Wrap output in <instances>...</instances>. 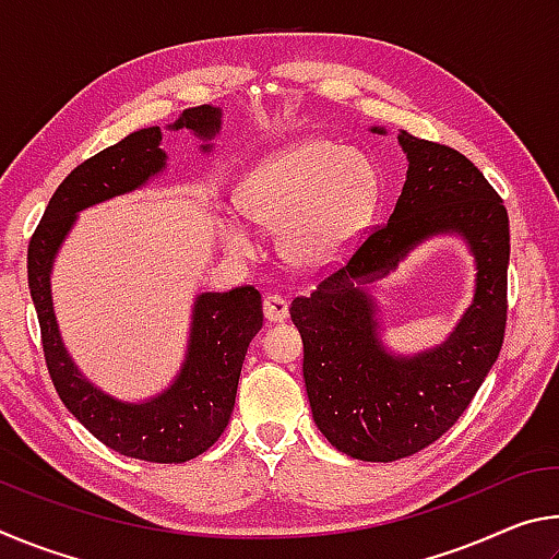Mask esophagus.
I'll return each mask as SVG.
<instances>
[{"instance_id":"obj_1","label":"esophagus","mask_w":559,"mask_h":559,"mask_svg":"<svg viewBox=\"0 0 559 559\" xmlns=\"http://www.w3.org/2000/svg\"><path fill=\"white\" fill-rule=\"evenodd\" d=\"M263 316H266L271 323H283V320L288 318V300L278 296V293L263 296Z\"/></svg>"}]
</instances>
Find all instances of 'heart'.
Listing matches in <instances>:
<instances>
[{
  "label": "heart",
  "mask_w": 559,
  "mask_h": 559,
  "mask_svg": "<svg viewBox=\"0 0 559 559\" xmlns=\"http://www.w3.org/2000/svg\"><path fill=\"white\" fill-rule=\"evenodd\" d=\"M380 173L370 155L333 140H302L246 173L236 189L251 222L281 226V251L298 266H325L357 241L374 212ZM226 249L251 251L246 226L222 216Z\"/></svg>",
  "instance_id": "heart-1"
}]
</instances>
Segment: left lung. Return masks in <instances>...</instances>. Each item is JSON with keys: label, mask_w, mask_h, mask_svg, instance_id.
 <instances>
[{"label": "left lung", "mask_w": 559, "mask_h": 559, "mask_svg": "<svg viewBox=\"0 0 559 559\" xmlns=\"http://www.w3.org/2000/svg\"><path fill=\"white\" fill-rule=\"evenodd\" d=\"M384 132V128H372ZM409 159L390 222L290 302L302 337V377L323 437L359 461L406 459L441 439L468 409L498 359L508 318L510 224L484 173L449 145L400 132ZM459 233L477 259V293L454 333L427 354H390L364 286L414 245Z\"/></svg>", "instance_id": "8db88e82"}]
</instances>
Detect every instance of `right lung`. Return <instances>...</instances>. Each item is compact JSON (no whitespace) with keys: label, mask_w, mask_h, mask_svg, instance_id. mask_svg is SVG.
<instances>
[{"label":"right lung","mask_w":559,"mask_h":559,"mask_svg":"<svg viewBox=\"0 0 559 559\" xmlns=\"http://www.w3.org/2000/svg\"><path fill=\"white\" fill-rule=\"evenodd\" d=\"M182 128L200 140H212L222 128V110L214 106L187 108L169 126V130ZM159 143L163 132L157 126L143 128L75 167L46 206L29 241L26 263L44 359L66 409L122 456L182 463L210 449L231 419L246 349L263 325L261 293L253 286H239L197 296L182 370L163 394L147 402H120L79 372L61 343L51 300L53 259L75 214L128 194L163 173L167 155ZM202 150L210 153L212 145H202Z\"/></svg>","instance_id":"obj_1"}]
</instances>
